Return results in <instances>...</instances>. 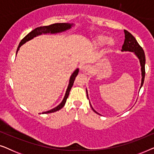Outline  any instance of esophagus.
I'll list each match as a JSON object with an SVG mask.
<instances>
[{"label": "esophagus", "instance_id": "obj_1", "mask_svg": "<svg viewBox=\"0 0 154 154\" xmlns=\"http://www.w3.org/2000/svg\"><path fill=\"white\" fill-rule=\"evenodd\" d=\"M81 71L83 73H89L91 71V67L89 65H83L81 66Z\"/></svg>", "mask_w": 154, "mask_h": 154}]
</instances>
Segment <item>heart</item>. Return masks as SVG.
<instances>
[{"label": "heart", "instance_id": "obj_1", "mask_svg": "<svg viewBox=\"0 0 154 154\" xmlns=\"http://www.w3.org/2000/svg\"><path fill=\"white\" fill-rule=\"evenodd\" d=\"M106 45V50H111L115 45V41L111 38H108L104 33H97L92 37L91 41V45L94 49L100 48L103 44Z\"/></svg>", "mask_w": 154, "mask_h": 154}]
</instances>
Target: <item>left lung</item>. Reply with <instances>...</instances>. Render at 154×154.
I'll return each instance as SVG.
<instances>
[{
	"label": "left lung",
	"instance_id": "1",
	"mask_svg": "<svg viewBox=\"0 0 154 154\" xmlns=\"http://www.w3.org/2000/svg\"><path fill=\"white\" fill-rule=\"evenodd\" d=\"M124 33H125V41H124L123 47H122L121 51L133 52L134 55L137 57L139 61H140V64L141 66V72H142V81H141V86L140 88V89H141V88H142L143 85V83H144L145 77V62H146V60H145L144 52V50H143L142 48L139 45V43H137V41L135 38H134L131 33L128 32V31L126 30H124ZM86 93H87L88 99L89 100L87 89H86ZM90 105L94 112L100 115V113L97 112V111L93 109V107H92L91 104H90Z\"/></svg>",
	"mask_w": 154,
	"mask_h": 154
}]
</instances>
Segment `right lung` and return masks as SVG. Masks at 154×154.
<instances>
[{"label":"right lung","mask_w":154,"mask_h":154,"mask_svg":"<svg viewBox=\"0 0 154 154\" xmlns=\"http://www.w3.org/2000/svg\"><path fill=\"white\" fill-rule=\"evenodd\" d=\"M75 26V24H73V23H71H71H57V24H51V25H50V26L38 27V28L33 29V31H31L30 33H28V34H27L26 36H25L24 38L21 41L20 43L19 44L17 50L16 55H17V52L19 51V50H20L21 46L24 45V43H26V42H28L29 41H31V40L33 39L35 37H37V36H38V35H41L43 34L46 35V34H49V33H50V34H57V33H63V32H65V31L69 30V29H71L73 26ZM79 69L78 68L75 69V70L73 72L72 74H71L70 79H69V85H68V87H67L66 93H65L64 99H63L62 102H61L60 104L58 105V106L54 107V108H53L52 109H50V110H49V111L43 112L42 113V114L55 112V111L60 110L61 109H62L63 107H64L65 104H66V100L69 97L70 90L73 85V83H74L75 77H76L78 73H79Z\"/></svg>","instance_id":"add662e5"}]
</instances>
